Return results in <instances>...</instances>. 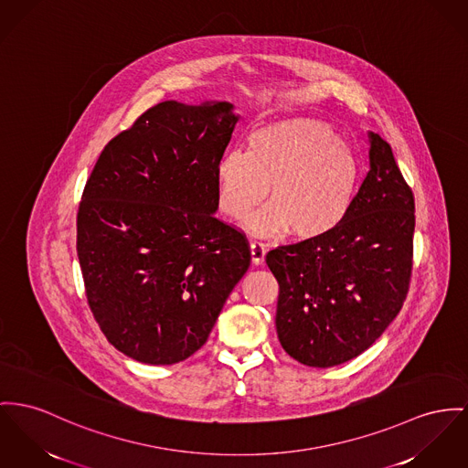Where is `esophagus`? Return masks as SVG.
Instances as JSON below:
<instances>
[{
	"label": "esophagus",
	"instance_id": "obj_1",
	"mask_svg": "<svg viewBox=\"0 0 468 468\" xmlns=\"http://www.w3.org/2000/svg\"><path fill=\"white\" fill-rule=\"evenodd\" d=\"M250 253H251V264L261 266V264L264 262V257H266L264 245H261V243H251V245H250Z\"/></svg>",
	"mask_w": 468,
	"mask_h": 468
}]
</instances>
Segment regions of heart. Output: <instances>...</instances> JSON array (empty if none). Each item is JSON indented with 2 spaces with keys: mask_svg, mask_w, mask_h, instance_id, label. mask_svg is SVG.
I'll return each mask as SVG.
<instances>
[{
  "mask_svg": "<svg viewBox=\"0 0 468 468\" xmlns=\"http://www.w3.org/2000/svg\"><path fill=\"white\" fill-rule=\"evenodd\" d=\"M217 181L219 209L232 219L245 218L268 189L270 206L247 223L251 234L289 232L298 241H315L349 215L360 168L330 125L285 119L253 129L249 153L232 149L219 157Z\"/></svg>",
  "mask_w": 468,
  "mask_h": 468,
  "instance_id": "heart-1",
  "label": "heart"
}]
</instances>
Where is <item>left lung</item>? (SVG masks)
I'll list each match as a JSON object with an SVG mask.
<instances>
[{"label":"left lung","instance_id":"1","mask_svg":"<svg viewBox=\"0 0 468 468\" xmlns=\"http://www.w3.org/2000/svg\"><path fill=\"white\" fill-rule=\"evenodd\" d=\"M367 142L369 172L341 227L266 255L279 282V341L309 367H334L371 347L408 292L413 193L390 145L373 131Z\"/></svg>","mask_w":468,"mask_h":468}]
</instances>
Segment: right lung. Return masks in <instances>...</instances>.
Wrapping results in <instances>:
<instances>
[{
    "mask_svg": "<svg viewBox=\"0 0 468 468\" xmlns=\"http://www.w3.org/2000/svg\"><path fill=\"white\" fill-rule=\"evenodd\" d=\"M234 104L165 101L117 134L78 211L89 305L125 356L172 366L200 349L250 266L245 236L215 218Z\"/></svg>",
    "mask_w": 468,
    "mask_h": 468,
    "instance_id": "add662e5",
    "label": "right lung"
}]
</instances>
